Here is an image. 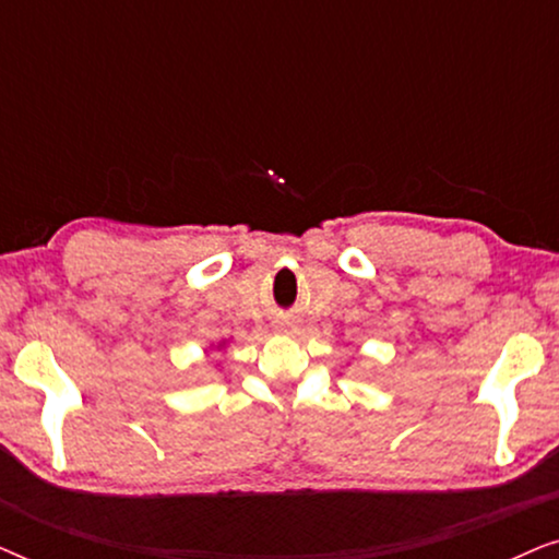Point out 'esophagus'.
Returning a JSON list of instances; mask_svg holds the SVG:
<instances>
[{"instance_id": "obj_1", "label": "esophagus", "mask_w": 559, "mask_h": 559, "mask_svg": "<svg viewBox=\"0 0 559 559\" xmlns=\"http://www.w3.org/2000/svg\"><path fill=\"white\" fill-rule=\"evenodd\" d=\"M280 333H293L295 331V323H289V320H285V323L277 325Z\"/></svg>"}]
</instances>
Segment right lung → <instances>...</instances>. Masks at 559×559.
<instances>
[{
	"label": "right lung",
	"mask_w": 559,
	"mask_h": 559,
	"mask_svg": "<svg viewBox=\"0 0 559 559\" xmlns=\"http://www.w3.org/2000/svg\"><path fill=\"white\" fill-rule=\"evenodd\" d=\"M221 346H224V343H218V348H221Z\"/></svg>",
	"instance_id": "obj_1"
}]
</instances>
